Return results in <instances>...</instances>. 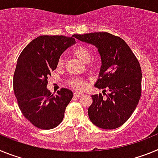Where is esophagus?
<instances>
[{
  "mask_svg": "<svg viewBox=\"0 0 158 158\" xmlns=\"http://www.w3.org/2000/svg\"><path fill=\"white\" fill-rule=\"evenodd\" d=\"M73 96H74L75 97H81V96H83V93H78V92H75V93H73Z\"/></svg>",
  "mask_w": 158,
  "mask_h": 158,
  "instance_id": "esophagus-1",
  "label": "esophagus"
}]
</instances>
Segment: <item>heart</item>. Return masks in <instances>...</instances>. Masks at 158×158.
Masks as SVG:
<instances>
[{"label":"heart","mask_w":158,"mask_h":158,"mask_svg":"<svg viewBox=\"0 0 158 158\" xmlns=\"http://www.w3.org/2000/svg\"><path fill=\"white\" fill-rule=\"evenodd\" d=\"M73 54L83 62H88L91 58V51L89 50V47L86 46L81 45L77 47L73 50ZM64 63V60L62 57L58 59V66H62ZM91 67V65H90ZM68 85L73 89L76 90H83L86 87V82L82 79L79 77H73L71 78L70 80L68 81Z\"/></svg>","instance_id":"1"}]
</instances>
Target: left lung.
I'll use <instances>...</instances> for the list:
<instances>
[{"label":"left lung","instance_id":"8db88e82","mask_svg":"<svg viewBox=\"0 0 158 158\" xmlns=\"http://www.w3.org/2000/svg\"><path fill=\"white\" fill-rule=\"evenodd\" d=\"M77 40L97 48L102 65L96 88L109 93L92 96L89 107L90 120L98 127H119L131 117L142 94V70L129 46L123 39L108 32L73 35Z\"/></svg>","mask_w":158,"mask_h":158}]
</instances>
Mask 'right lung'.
I'll return each instance as SVG.
<instances>
[{
  "mask_svg": "<svg viewBox=\"0 0 158 158\" xmlns=\"http://www.w3.org/2000/svg\"><path fill=\"white\" fill-rule=\"evenodd\" d=\"M75 43L73 36H39L18 58L13 76L14 93L23 116L40 129L58 126L72 100L73 93L69 89L62 88L54 96L47 85V78L56 69L61 54Z\"/></svg>",
  "mask_w": 158,
  "mask_h": 158,
  "instance_id": "obj_1",
  "label": "right lung"
}]
</instances>
